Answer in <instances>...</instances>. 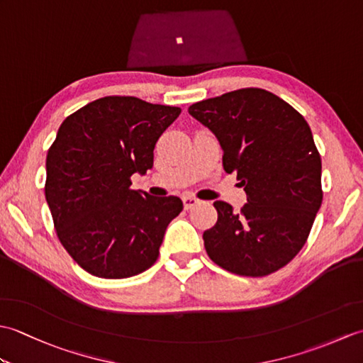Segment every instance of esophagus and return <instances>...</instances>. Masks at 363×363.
I'll use <instances>...</instances> for the list:
<instances>
[{
    "label": "esophagus",
    "instance_id": "1",
    "mask_svg": "<svg viewBox=\"0 0 363 363\" xmlns=\"http://www.w3.org/2000/svg\"><path fill=\"white\" fill-rule=\"evenodd\" d=\"M182 203H184V207H186V209L189 211V209H191V207L199 203V199L195 198V196H191V195H186L182 198Z\"/></svg>",
    "mask_w": 363,
    "mask_h": 363
}]
</instances>
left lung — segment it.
<instances>
[{
  "mask_svg": "<svg viewBox=\"0 0 363 363\" xmlns=\"http://www.w3.org/2000/svg\"><path fill=\"white\" fill-rule=\"evenodd\" d=\"M223 150V168L246 191L240 212L215 201L204 230L209 257L240 276L285 267L303 248L323 201L321 157L303 115L264 89H240L191 104Z\"/></svg>",
  "mask_w": 363,
  "mask_h": 363,
  "instance_id": "obj_1",
  "label": "left lung"
}]
</instances>
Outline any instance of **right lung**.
Instances as JSON below:
<instances>
[{"label":"right lung","instance_id":"add662e5","mask_svg":"<svg viewBox=\"0 0 363 363\" xmlns=\"http://www.w3.org/2000/svg\"><path fill=\"white\" fill-rule=\"evenodd\" d=\"M179 107L135 96H104L60 125L46 156L45 198L60 243L76 264L104 279H125L159 257L177 196L130 189L152 168L154 146Z\"/></svg>","mask_w":363,"mask_h":363}]
</instances>
